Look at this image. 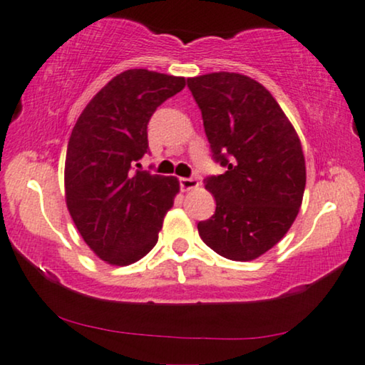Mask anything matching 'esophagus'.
Segmentation results:
<instances>
[{
	"label": "esophagus",
	"instance_id": "obj_1",
	"mask_svg": "<svg viewBox=\"0 0 365 365\" xmlns=\"http://www.w3.org/2000/svg\"><path fill=\"white\" fill-rule=\"evenodd\" d=\"M179 186H181V191H191V189H196L199 186V181L192 178H181L179 179Z\"/></svg>",
	"mask_w": 365,
	"mask_h": 365
}]
</instances>
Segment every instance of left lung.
<instances>
[{
  "label": "left lung",
  "instance_id": "obj_1",
  "mask_svg": "<svg viewBox=\"0 0 365 365\" xmlns=\"http://www.w3.org/2000/svg\"><path fill=\"white\" fill-rule=\"evenodd\" d=\"M214 159L226 173L206 189L216 212L197 224L219 256L252 261L276 246L296 221L306 187L301 139L272 94L239 73L189 78Z\"/></svg>",
  "mask_w": 365,
  "mask_h": 365
}]
</instances>
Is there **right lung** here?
<instances>
[{
    "label": "right lung",
    "mask_w": 365,
    "mask_h": 365,
    "mask_svg": "<svg viewBox=\"0 0 365 365\" xmlns=\"http://www.w3.org/2000/svg\"><path fill=\"white\" fill-rule=\"evenodd\" d=\"M186 86L182 76L128 69L86 104L64 163V197L74 226L96 256L129 266L156 246L179 192L174 176L134 171L148 153V123Z\"/></svg>",
    "instance_id": "add662e5"
}]
</instances>
